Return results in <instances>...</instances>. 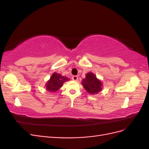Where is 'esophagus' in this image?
I'll list each match as a JSON object with an SVG mask.
<instances>
[{"instance_id": "1", "label": "esophagus", "mask_w": 149, "mask_h": 149, "mask_svg": "<svg viewBox=\"0 0 149 149\" xmlns=\"http://www.w3.org/2000/svg\"><path fill=\"white\" fill-rule=\"evenodd\" d=\"M72 79H73V81H77L78 79V76H73V77H72Z\"/></svg>"}]
</instances>
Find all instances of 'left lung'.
<instances>
[{"label": "left lung", "instance_id": "1", "mask_svg": "<svg viewBox=\"0 0 149 149\" xmlns=\"http://www.w3.org/2000/svg\"><path fill=\"white\" fill-rule=\"evenodd\" d=\"M82 84L90 94H96L102 89L101 82L92 73H88L86 74V78L83 79Z\"/></svg>", "mask_w": 149, "mask_h": 149}]
</instances>
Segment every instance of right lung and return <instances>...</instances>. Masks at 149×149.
I'll return each instance as SVG.
<instances>
[{
    "instance_id": "obj_1",
    "label": "right lung",
    "mask_w": 149,
    "mask_h": 149,
    "mask_svg": "<svg viewBox=\"0 0 149 149\" xmlns=\"http://www.w3.org/2000/svg\"><path fill=\"white\" fill-rule=\"evenodd\" d=\"M69 79L65 76H62L60 74L54 73L46 84L47 89L48 91L55 92L61 87V86Z\"/></svg>"
}]
</instances>
